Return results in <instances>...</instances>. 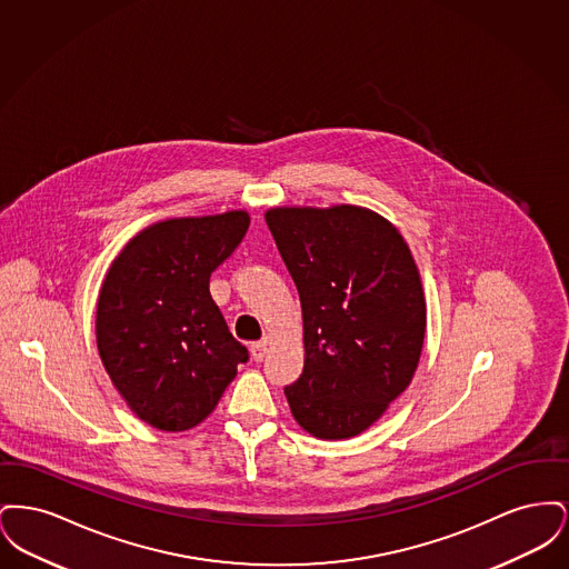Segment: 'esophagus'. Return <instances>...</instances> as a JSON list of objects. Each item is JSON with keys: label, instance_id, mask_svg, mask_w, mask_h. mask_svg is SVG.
<instances>
[{"label": "esophagus", "instance_id": "obj_1", "mask_svg": "<svg viewBox=\"0 0 569 569\" xmlns=\"http://www.w3.org/2000/svg\"><path fill=\"white\" fill-rule=\"evenodd\" d=\"M264 356H267V341H258V343L251 346V358H253L256 362H262Z\"/></svg>", "mask_w": 569, "mask_h": 569}]
</instances>
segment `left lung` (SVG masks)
<instances>
[{
  "instance_id": "obj_1",
  "label": "left lung",
  "mask_w": 569,
  "mask_h": 569,
  "mask_svg": "<svg viewBox=\"0 0 569 569\" xmlns=\"http://www.w3.org/2000/svg\"><path fill=\"white\" fill-rule=\"evenodd\" d=\"M302 307L305 367L286 386L298 425L320 439L367 431L418 367L427 302L399 230L352 204L267 211Z\"/></svg>"
}]
</instances>
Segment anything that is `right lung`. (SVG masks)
Here are the masks:
<instances>
[{
  "label": "right lung",
  "instance_id": "1",
  "mask_svg": "<svg viewBox=\"0 0 569 569\" xmlns=\"http://www.w3.org/2000/svg\"><path fill=\"white\" fill-rule=\"evenodd\" d=\"M247 228L244 211L166 219L136 234L107 272L98 352L126 403L160 431L200 425L249 360L209 292Z\"/></svg>",
  "mask_w": 569,
  "mask_h": 569
}]
</instances>
